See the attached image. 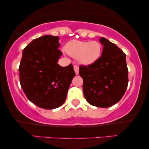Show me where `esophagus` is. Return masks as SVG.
I'll use <instances>...</instances> for the list:
<instances>
[{
    "label": "esophagus",
    "mask_w": 149,
    "mask_h": 149,
    "mask_svg": "<svg viewBox=\"0 0 149 149\" xmlns=\"http://www.w3.org/2000/svg\"><path fill=\"white\" fill-rule=\"evenodd\" d=\"M74 70L75 73H76V74H78L79 72V68L77 65H74Z\"/></svg>",
    "instance_id": "obj_1"
}]
</instances>
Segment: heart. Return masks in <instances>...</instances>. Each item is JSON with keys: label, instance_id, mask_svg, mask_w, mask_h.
<instances>
[{"label": "heart", "instance_id": "b5f03b06", "mask_svg": "<svg viewBox=\"0 0 149 149\" xmlns=\"http://www.w3.org/2000/svg\"><path fill=\"white\" fill-rule=\"evenodd\" d=\"M65 50L72 58H78L81 64L89 65L98 60L101 54V45L97 41L73 40L66 44Z\"/></svg>", "mask_w": 149, "mask_h": 149}]
</instances>
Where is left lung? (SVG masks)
Segmentation results:
<instances>
[{"mask_svg": "<svg viewBox=\"0 0 149 149\" xmlns=\"http://www.w3.org/2000/svg\"><path fill=\"white\" fill-rule=\"evenodd\" d=\"M104 46L101 57L88 66L81 65L85 98L91 105L108 108L123 96L128 85V69L125 53L107 38L100 39Z\"/></svg>", "mask_w": 149, "mask_h": 149, "instance_id": "left-lung-1", "label": "left lung"}]
</instances>
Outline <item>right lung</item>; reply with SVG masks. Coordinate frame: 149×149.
<instances>
[{
  "label": "right lung",
  "instance_id": "1",
  "mask_svg": "<svg viewBox=\"0 0 149 149\" xmlns=\"http://www.w3.org/2000/svg\"><path fill=\"white\" fill-rule=\"evenodd\" d=\"M58 36L45 35L34 39L23 50L19 72L20 85L27 98L44 109H54L66 100L75 76L72 64L58 63L62 53Z\"/></svg>",
  "mask_w": 149,
  "mask_h": 149
}]
</instances>
